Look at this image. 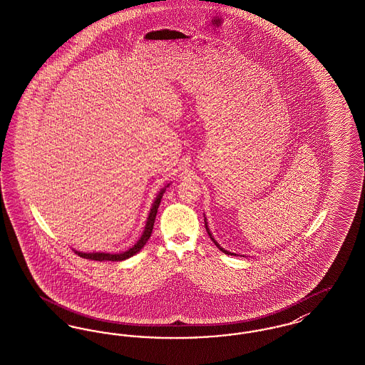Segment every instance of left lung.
Wrapping results in <instances>:
<instances>
[{
	"instance_id": "1",
	"label": "left lung",
	"mask_w": 365,
	"mask_h": 365,
	"mask_svg": "<svg viewBox=\"0 0 365 365\" xmlns=\"http://www.w3.org/2000/svg\"><path fill=\"white\" fill-rule=\"evenodd\" d=\"M205 229H207V232H208V235H210V237H211V240H212V241H214L215 245H216V247H217V248H219V250H220V251H222V252H225V254H227V255H235V254H232V252H229V251H226V250H223V248H222V247H220V245H219V244H217V242H216V241H215L214 237H212V235H211V233H210V229H208V226H207V222H205Z\"/></svg>"
}]
</instances>
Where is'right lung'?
Returning a JSON list of instances; mask_svg holds the SVG:
<instances>
[{
    "instance_id": "add662e5",
    "label": "right lung",
    "mask_w": 365,
    "mask_h": 365,
    "mask_svg": "<svg viewBox=\"0 0 365 365\" xmlns=\"http://www.w3.org/2000/svg\"><path fill=\"white\" fill-rule=\"evenodd\" d=\"M165 192V189H163L160 194L157 195V198L154 200L153 202V207H151L150 214L148 217V222H146V227L143 230V235L139 238V241L132 247L129 248L128 251L125 252H121V254H105V252H92V254H84V252H77L81 257H86V259H91V260H99V262H105V260H111V262H118V260H125L128 257H133L135 254H138L148 242V240L150 238L151 232H153V226H154V220H155V215H157V210L160 207V202H161V198H163V194Z\"/></svg>"
}]
</instances>
